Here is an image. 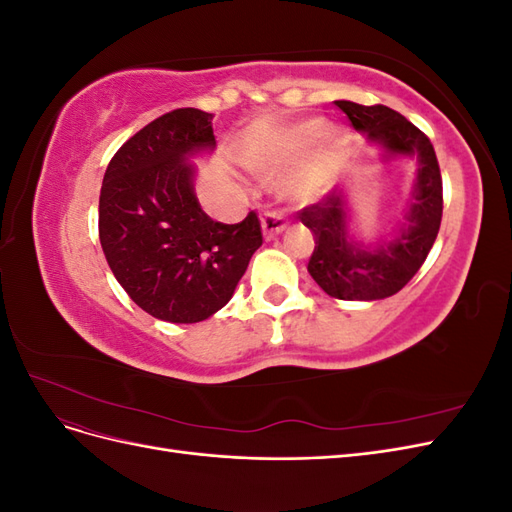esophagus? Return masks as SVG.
<instances>
[{
	"label": "esophagus",
	"mask_w": 512,
	"mask_h": 512,
	"mask_svg": "<svg viewBox=\"0 0 512 512\" xmlns=\"http://www.w3.org/2000/svg\"><path fill=\"white\" fill-rule=\"evenodd\" d=\"M260 226H262V235H265L267 239L280 235V232H284L288 228V222L284 220L282 213L277 211H267L265 215L260 218Z\"/></svg>",
	"instance_id": "esophagus-1"
}]
</instances>
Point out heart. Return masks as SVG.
Masks as SVG:
<instances>
[{"label":"heart","mask_w":512,"mask_h":512,"mask_svg":"<svg viewBox=\"0 0 512 512\" xmlns=\"http://www.w3.org/2000/svg\"><path fill=\"white\" fill-rule=\"evenodd\" d=\"M324 134V126L320 121H307L301 126L288 130L282 134L271 147L252 153L245 158V164L252 170H280L292 164L299 156L314 145L318 138ZM333 179V168L327 158H318L303 166L297 175L286 181V190L294 196L301 198H316L329 188Z\"/></svg>","instance_id":"heart-1"}]
</instances>
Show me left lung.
<instances>
[{"label":"left lung","instance_id":"8db88e82","mask_svg":"<svg viewBox=\"0 0 512 512\" xmlns=\"http://www.w3.org/2000/svg\"><path fill=\"white\" fill-rule=\"evenodd\" d=\"M352 128L382 149L384 158H416V181L410 207L397 235L374 250L356 243L348 230V205L342 190L305 207L299 218L314 232V254L307 271L314 282L342 301H378L393 297L421 269L442 222V177L429 138L389 106H363L337 100Z\"/></svg>","mask_w":512,"mask_h":512}]
</instances>
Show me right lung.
I'll return each mask as SVG.
<instances>
[{"label":"right lung","instance_id":"obj_1","mask_svg":"<svg viewBox=\"0 0 512 512\" xmlns=\"http://www.w3.org/2000/svg\"><path fill=\"white\" fill-rule=\"evenodd\" d=\"M211 113L177 108L136 132L108 164L100 190V243L130 299L166 322L192 324L222 309L262 245L254 211L213 222L194 194L198 151H211Z\"/></svg>","mask_w":512,"mask_h":512}]
</instances>
